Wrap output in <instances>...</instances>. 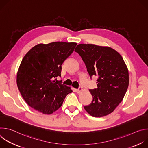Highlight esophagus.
Masks as SVG:
<instances>
[{
    "label": "esophagus",
    "instance_id": "esophagus-1",
    "mask_svg": "<svg viewBox=\"0 0 148 148\" xmlns=\"http://www.w3.org/2000/svg\"><path fill=\"white\" fill-rule=\"evenodd\" d=\"M82 88H81V87H79L78 89H76V90H75L76 92H77V93H78V94L80 93V92L82 91Z\"/></svg>",
    "mask_w": 148,
    "mask_h": 148
}]
</instances>
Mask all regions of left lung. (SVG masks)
<instances>
[{
    "label": "left lung",
    "mask_w": 148,
    "mask_h": 148,
    "mask_svg": "<svg viewBox=\"0 0 148 148\" xmlns=\"http://www.w3.org/2000/svg\"><path fill=\"white\" fill-rule=\"evenodd\" d=\"M75 51L81 57L91 77L96 75L97 88L90 90L92 102L84 109L94 117L112 113L122 102L129 86L128 70L114 49L92 44H79Z\"/></svg>",
    "instance_id": "1"
}]
</instances>
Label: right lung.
<instances>
[{
	"instance_id": "add662e5",
	"label": "right lung",
	"mask_w": 148,
	"mask_h": 148,
	"mask_svg": "<svg viewBox=\"0 0 148 148\" xmlns=\"http://www.w3.org/2000/svg\"><path fill=\"white\" fill-rule=\"evenodd\" d=\"M76 46L74 42L62 41L38 44L24 56L16 81L21 95L30 107L44 114H51L73 92L55 78L61 76L62 64Z\"/></svg>"
}]
</instances>
